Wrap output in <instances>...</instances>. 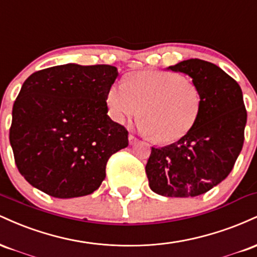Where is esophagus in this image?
<instances>
[{
	"label": "esophagus",
	"mask_w": 257,
	"mask_h": 257,
	"mask_svg": "<svg viewBox=\"0 0 257 257\" xmlns=\"http://www.w3.org/2000/svg\"><path fill=\"white\" fill-rule=\"evenodd\" d=\"M128 139H129V144H131V145H134V144L138 143L137 137H134V135H133V134H129Z\"/></svg>",
	"instance_id": "1"
}]
</instances>
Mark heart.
Returning <instances> with one entry per match:
<instances>
[{
	"label": "heart",
	"mask_w": 257,
	"mask_h": 257,
	"mask_svg": "<svg viewBox=\"0 0 257 257\" xmlns=\"http://www.w3.org/2000/svg\"><path fill=\"white\" fill-rule=\"evenodd\" d=\"M106 104L118 124L141 113V129L146 135L156 143L173 144L196 125L203 95L198 85L180 73L149 70L131 73L123 83L112 84Z\"/></svg>",
	"instance_id": "1"
}]
</instances>
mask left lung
I'll list each match as a JSON object with an SVG mask.
<instances>
[{"label":"left lung","instance_id":"obj_1","mask_svg":"<svg viewBox=\"0 0 257 257\" xmlns=\"http://www.w3.org/2000/svg\"><path fill=\"white\" fill-rule=\"evenodd\" d=\"M192 78L203 95L193 129L172 145L156 149L146 164L153 192L166 197H196L223 181L244 144L246 110L239 84L215 64L190 59L169 66Z\"/></svg>","mask_w":257,"mask_h":257}]
</instances>
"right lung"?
<instances>
[{
	"label": "right lung",
	"mask_w": 257,
	"mask_h": 257,
	"mask_svg": "<svg viewBox=\"0 0 257 257\" xmlns=\"http://www.w3.org/2000/svg\"><path fill=\"white\" fill-rule=\"evenodd\" d=\"M111 65L66 64L29 76L12 111L10 141L19 173L55 198L93 193L128 131L107 116Z\"/></svg>",
	"instance_id": "right-lung-1"
}]
</instances>
